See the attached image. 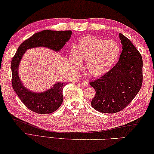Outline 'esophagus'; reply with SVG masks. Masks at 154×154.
Returning a JSON list of instances; mask_svg holds the SVG:
<instances>
[{"mask_svg": "<svg viewBox=\"0 0 154 154\" xmlns=\"http://www.w3.org/2000/svg\"><path fill=\"white\" fill-rule=\"evenodd\" d=\"M82 85L84 86H88V82H86V81H84L83 82H82Z\"/></svg>", "mask_w": 154, "mask_h": 154, "instance_id": "1", "label": "esophagus"}]
</instances>
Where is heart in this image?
<instances>
[{
  "label": "heart",
  "mask_w": 154,
  "mask_h": 154,
  "mask_svg": "<svg viewBox=\"0 0 154 154\" xmlns=\"http://www.w3.org/2000/svg\"><path fill=\"white\" fill-rule=\"evenodd\" d=\"M121 48L116 41L95 36H85L77 43L75 52L70 54V65L74 70L81 68V61H86L90 74L99 77L106 74L118 61Z\"/></svg>",
  "instance_id": "1"
}]
</instances>
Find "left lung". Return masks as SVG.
<instances>
[{
  "instance_id": "left-lung-1",
  "label": "left lung",
  "mask_w": 154,
  "mask_h": 154,
  "mask_svg": "<svg viewBox=\"0 0 154 154\" xmlns=\"http://www.w3.org/2000/svg\"><path fill=\"white\" fill-rule=\"evenodd\" d=\"M122 44L116 65L97 79L90 82L95 95L91 106L97 111L115 113L127 107L143 84V58L131 41L120 33Z\"/></svg>"
}]
</instances>
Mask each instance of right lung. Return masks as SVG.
Segmentation results:
<instances>
[{
  "instance_id": "add662e5",
  "label": "right lung",
  "mask_w": 154,
  "mask_h": 154,
  "mask_svg": "<svg viewBox=\"0 0 154 154\" xmlns=\"http://www.w3.org/2000/svg\"><path fill=\"white\" fill-rule=\"evenodd\" d=\"M72 32L45 30L33 34L18 48L11 63V84L14 91L27 109L39 114H49L59 109L63 102V88L66 84L58 82L49 90L34 93L25 88L18 77V68L23 55L27 50L36 47H46L59 51L70 39Z\"/></svg>"
}]
</instances>
